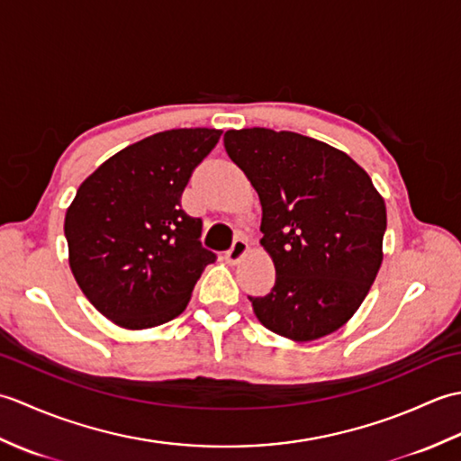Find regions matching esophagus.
Masks as SVG:
<instances>
[{
	"label": "esophagus",
	"mask_w": 461,
	"mask_h": 461,
	"mask_svg": "<svg viewBox=\"0 0 461 461\" xmlns=\"http://www.w3.org/2000/svg\"><path fill=\"white\" fill-rule=\"evenodd\" d=\"M248 253V241L243 238H236L233 240V246L225 251V261L230 263V266H236V263L246 256Z\"/></svg>",
	"instance_id": "esophagus-1"
}]
</instances>
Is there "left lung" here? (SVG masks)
Masks as SVG:
<instances>
[{
  "mask_svg": "<svg viewBox=\"0 0 461 461\" xmlns=\"http://www.w3.org/2000/svg\"><path fill=\"white\" fill-rule=\"evenodd\" d=\"M223 146L256 188L261 246L276 285L249 297L266 329L307 342L340 329L376 279L386 205L370 176L332 146L297 132L241 129Z\"/></svg>",
  "mask_w": 461,
  "mask_h": 461,
  "instance_id": "obj_1",
  "label": "left lung"
}]
</instances>
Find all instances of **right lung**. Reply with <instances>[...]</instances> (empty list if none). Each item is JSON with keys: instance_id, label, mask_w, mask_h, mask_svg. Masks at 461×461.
Returning <instances> with one entry per match:
<instances>
[{"instance_id": "right-lung-1", "label": "right lung", "mask_w": 461, "mask_h": 461, "mask_svg": "<svg viewBox=\"0 0 461 461\" xmlns=\"http://www.w3.org/2000/svg\"><path fill=\"white\" fill-rule=\"evenodd\" d=\"M221 131L174 129L126 146L86 178L65 215L68 266L85 297L119 327L150 329L185 309L215 253L182 210L190 176Z\"/></svg>"}]
</instances>
